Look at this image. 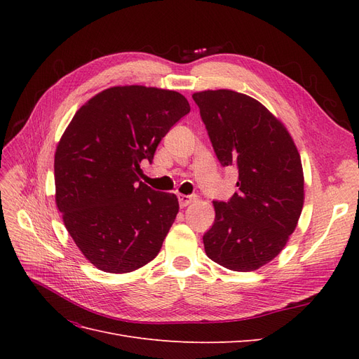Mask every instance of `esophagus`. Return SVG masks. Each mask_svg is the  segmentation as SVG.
<instances>
[{
	"instance_id": "34e87169",
	"label": "esophagus",
	"mask_w": 359,
	"mask_h": 359,
	"mask_svg": "<svg viewBox=\"0 0 359 359\" xmlns=\"http://www.w3.org/2000/svg\"><path fill=\"white\" fill-rule=\"evenodd\" d=\"M194 201V196H189V194H178V202L181 208H186Z\"/></svg>"
}]
</instances>
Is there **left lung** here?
<instances>
[{"label":"left lung","instance_id":"8db88e82","mask_svg":"<svg viewBox=\"0 0 359 359\" xmlns=\"http://www.w3.org/2000/svg\"><path fill=\"white\" fill-rule=\"evenodd\" d=\"M222 166L238 172V191L215 201L205 253L248 273L271 262L295 231L304 205L301 157L283 123L253 97L232 90L193 94Z\"/></svg>","mask_w":359,"mask_h":359}]
</instances>
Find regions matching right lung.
I'll return each instance as SVG.
<instances>
[{"label":"right lung","instance_id":"right-lung-1","mask_svg":"<svg viewBox=\"0 0 359 359\" xmlns=\"http://www.w3.org/2000/svg\"><path fill=\"white\" fill-rule=\"evenodd\" d=\"M186 97L154 86H112L74 114L55 151V202L82 255L104 273L147 265L175 222V194L139 181Z\"/></svg>","mask_w":359,"mask_h":359}]
</instances>
